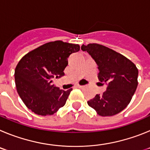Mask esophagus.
<instances>
[{"mask_svg":"<svg viewBox=\"0 0 150 150\" xmlns=\"http://www.w3.org/2000/svg\"><path fill=\"white\" fill-rule=\"evenodd\" d=\"M76 87H77V88H84V86H80V85H77V86H76Z\"/></svg>","mask_w":150,"mask_h":150,"instance_id":"obj_1","label":"esophagus"}]
</instances>
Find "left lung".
I'll return each instance as SVG.
<instances>
[{
  "label": "left lung",
  "instance_id": "left-lung-1",
  "mask_svg": "<svg viewBox=\"0 0 150 150\" xmlns=\"http://www.w3.org/2000/svg\"><path fill=\"white\" fill-rule=\"evenodd\" d=\"M81 50L95 60L99 70V80L107 86L102 95H96L88 100V106L101 116H111L122 111L138 84V70L134 64L114 50L97 43L83 45Z\"/></svg>",
  "mask_w": 150,
  "mask_h": 150
}]
</instances>
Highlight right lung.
Wrapping results in <instances>:
<instances>
[{
  "mask_svg": "<svg viewBox=\"0 0 150 150\" xmlns=\"http://www.w3.org/2000/svg\"><path fill=\"white\" fill-rule=\"evenodd\" d=\"M79 50L78 44L56 40L32 50L19 61L14 75L16 86L29 110L46 116L64 106L72 88L63 91L52 81L64 75L68 57Z\"/></svg>",
  "mask_w": 150,
  "mask_h": 150,
  "instance_id": "right-lung-1",
  "label": "right lung"
}]
</instances>
